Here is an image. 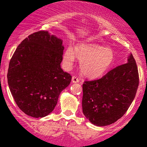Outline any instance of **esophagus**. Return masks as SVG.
I'll return each mask as SVG.
<instances>
[{"label":"esophagus","instance_id":"obj_1","mask_svg":"<svg viewBox=\"0 0 147 147\" xmlns=\"http://www.w3.org/2000/svg\"><path fill=\"white\" fill-rule=\"evenodd\" d=\"M72 82H73V83H77V82H79V79L78 77H76V76H73V77H72Z\"/></svg>","mask_w":147,"mask_h":147}]
</instances>
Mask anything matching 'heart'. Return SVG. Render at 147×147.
Masks as SVG:
<instances>
[{
    "label": "heart",
    "mask_w": 147,
    "mask_h": 147,
    "mask_svg": "<svg viewBox=\"0 0 147 147\" xmlns=\"http://www.w3.org/2000/svg\"><path fill=\"white\" fill-rule=\"evenodd\" d=\"M75 57L81 61L82 74L91 79L99 78L111 68L115 61L112 49L96 44H79L75 48H68L63 54V63L67 68L73 65Z\"/></svg>",
    "instance_id": "1"
}]
</instances>
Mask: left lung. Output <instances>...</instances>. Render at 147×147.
<instances>
[{
  "instance_id": "8db88e82",
  "label": "left lung",
  "mask_w": 147,
  "mask_h": 147,
  "mask_svg": "<svg viewBox=\"0 0 147 147\" xmlns=\"http://www.w3.org/2000/svg\"><path fill=\"white\" fill-rule=\"evenodd\" d=\"M139 73L132 55L119 65L95 80L83 84L82 110L94 125L107 126L126 113L136 97Z\"/></svg>"
}]
</instances>
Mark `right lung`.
<instances>
[{"label":"right lung","mask_w":147,"mask_h":147,"mask_svg":"<svg viewBox=\"0 0 147 147\" xmlns=\"http://www.w3.org/2000/svg\"><path fill=\"white\" fill-rule=\"evenodd\" d=\"M63 49L60 38L41 30L25 38L13 54L8 85L16 104L28 115L50 114L71 82L72 76L61 68Z\"/></svg>","instance_id":"obj_1"}]
</instances>
